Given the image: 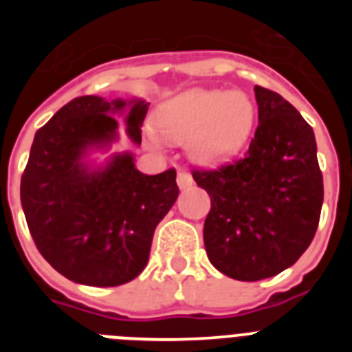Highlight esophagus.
I'll return each instance as SVG.
<instances>
[{
    "label": "esophagus",
    "instance_id": "1",
    "mask_svg": "<svg viewBox=\"0 0 352 352\" xmlns=\"http://www.w3.org/2000/svg\"><path fill=\"white\" fill-rule=\"evenodd\" d=\"M176 182H178L179 188H188L194 183V179H192V176L186 170H179L178 176H176Z\"/></svg>",
    "mask_w": 352,
    "mask_h": 352
}]
</instances>
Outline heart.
<instances>
[{
  "label": "heart",
  "mask_w": 352,
  "mask_h": 352,
  "mask_svg": "<svg viewBox=\"0 0 352 352\" xmlns=\"http://www.w3.org/2000/svg\"><path fill=\"white\" fill-rule=\"evenodd\" d=\"M254 118L256 109L245 93L194 89L173 96L158 109L157 130L169 141H188L192 158L211 164L247 141ZM149 139L157 142L153 132Z\"/></svg>",
  "instance_id": "heart-1"
}]
</instances>
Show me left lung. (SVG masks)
<instances>
[{"label":"left lung","mask_w":352,"mask_h":352,"mask_svg":"<svg viewBox=\"0 0 352 352\" xmlns=\"http://www.w3.org/2000/svg\"><path fill=\"white\" fill-rule=\"evenodd\" d=\"M254 91L259 125L243 157L192 170L211 199L208 259L243 282L278 275L303 256L324 197L312 126L278 93L261 86Z\"/></svg>","instance_id":"1"}]
</instances>
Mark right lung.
Masks as SVG:
<instances>
[{"label":"right lung","mask_w":352,"mask_h":352,"mask_svg":"<svg viewBox=\"0 0 352 352\" xmlns=\"http://www.w3.org/2000/svg\"><path fill=\"white\" fill-rule=\"evenodd\" d=\"M123 100L77 96L58 111L31 144L21 178V204L42 257L68 280L114 287L133 280L149 259L158 222L178 199L176 170L148 176L130 155H116L98 173L80 166L89 144L116 138L111 116ZM148 104L133 100L129 135L141 144Z\"/></svg>","instance_id":"obj_1"}]
</instances>
